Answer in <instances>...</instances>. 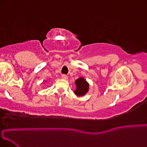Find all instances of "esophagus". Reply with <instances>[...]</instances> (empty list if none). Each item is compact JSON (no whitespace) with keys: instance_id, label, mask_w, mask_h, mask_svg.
<instances>
[{"instance_id":"1","label":"esophagus","mask_w":147,"mask_h":147,"mask_svg":"<svg viewBox=\"0 0 147 147\" xmlns=\"http://www.w3.org/2000/svg\"><path fill=\"white\" fill-rule=\"evenodd\" d=\"M61 78H62L63 80H67L68 79L67 76L65 75V74H63V75H62V76H61Z\"/></svg>"}]
</instances>
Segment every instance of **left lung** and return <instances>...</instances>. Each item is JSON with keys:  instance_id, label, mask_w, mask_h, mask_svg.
Wrapping results in <instances>:
<instances>
[{"instance_id": "left-lung-1", "label": "left lung", "mask_w": 147, "mask_h": 147, "mask_svg": "<svg viewBox=\"0 0 147 147\" xmlns=\"http://www.w3.org/2000/svg\"><path fill=\"white\" fill-rule=\"evenodd\" d=\"M76 88L74 90V93L77 96H83L87 93L88 88H89V84L86 82L84 78H79L75 81Z\"/></svg>"}]
</instances>
